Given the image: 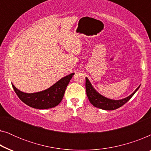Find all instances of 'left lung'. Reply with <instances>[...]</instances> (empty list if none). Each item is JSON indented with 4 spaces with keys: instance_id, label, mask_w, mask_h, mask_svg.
<instances>
[{
    "instance_id": "left-lung-1",
    "label": "left lung",
    "mask_w": 151,
    "mask_h": 151,
    "mask_svg": "<svg viewBox=\"0 0 151 151\" xmlns=\"http://www.w3.org/2000/svg\"><path fill=\"white\" fill-rule=\"evenodd\" d=\"M140 85L136 88L133 93L130 95L127 98L122 99V100H112V99L107 98L106 97L102 96L99 93L93 88L87 78H86V91L88 100L90 102L97 108L103 109V110L112 111L117 109L123 106L125 103H127L131 99L136 91L139 89Z\"/></svg>"
}]
</instances>
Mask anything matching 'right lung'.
<instances>
[{"instance_id": "add662e5", "label": "right lung", "mask_w": 151, "mask_h": 151, "mask_svg": "<svg viewBox=\"0 0 151 151\" xmlns=\"http://www.w3.org/2000/svg\"><path fill=\"white\" fill-rule=\"evenodd\" d=\"M72 73L61 78L46 90L40 92L27 93L18 90L12 84L13 88L20 100L24 104L37 109H47L53 108L58 105L63 100L66 88L74 75Z\"/></svg>"}]
</instances>
